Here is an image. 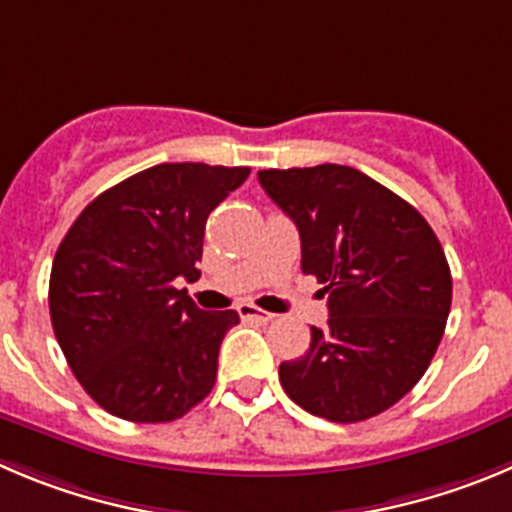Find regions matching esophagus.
<instances>
[{
	"mask_svg": "<svg viewBox=\"0 0 512 512\" xmlns=\"http://www.w3.org/2000/svg\"><path fill=\"white\" fill-rule=\"evenodd\" d=\"M237 313H240V318H245V321H257V323H270L272 318H275L272 313L255 308V305H250V303H242L240 308H237Z\"/></svg>",
	"mask_w": 512,
	"mask_h": 512,
	"instance_id": "esophagus-1",
	"label": "esophagus"
}]
</instances>
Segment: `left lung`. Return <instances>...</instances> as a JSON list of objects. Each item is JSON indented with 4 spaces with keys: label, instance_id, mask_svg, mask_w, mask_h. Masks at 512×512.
Wrapping results in <instances>:
<instances>
[{
    "label": "left lung",
    "instance_id": "1",
    "mask_svg": "<svg viewBox=\"0 0 512 512\" xmlns=\"http://www.w3.org/2000/svg\"><path fill=\"white\" fill-rule=\"evenodd\" d=\"M300 232V267L326 285L328 326L280 364L285 394L328 422H364L414 389L442 341L452 275L427 219L351 166L257 171Z\"/></svg>",
    "mask_w": 512,
    "mask_h": 512
}]
</instances>
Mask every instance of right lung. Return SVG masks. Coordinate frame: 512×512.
<instances>
[{
  "label": "right lung",
  "instance_id": "obj_1",
  "mask_svg": "<svg viewBox=\"0 0 512 512\" xmlns=\"http://www.w3.org/2000/svg\"><path fill=\"white\" fill-rule=\"evenodd\" d=\"M247 176V166H151L95 197L57 247L52 331L113 417L174 422L212 391L240 315L202 310L176 280L199 278L207 217Z\"/></svg>",
  "mask_w": 512,
  "mask_h": 512
}]
</instances>
